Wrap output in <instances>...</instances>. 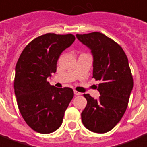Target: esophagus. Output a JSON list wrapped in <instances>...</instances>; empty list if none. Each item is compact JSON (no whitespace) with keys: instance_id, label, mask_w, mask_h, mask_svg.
<instances>
[{"instance_id":"34e87169","label":"esophagus","mask_w":147,"mask_h":147,"mask_svg":"<svg viewBox=\"0 0 147 147\" xmlns=\"http://www.w3.org/2000/svg\"><path fill=\"white\" fill-rule=\"evenodd\" d=\"M74 94H75L76 96H79V95H80V92H78L74 90Z\"/></svg>"}]
</instances>
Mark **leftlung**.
<instances>
[{
    "label": "left lung",
    "instance_id": "left-lung-1",
    "mask_svg": "<svg viewBox=\"0 0 147 147\" xmlns=\"http://www.w3.org/2000/svg\"><path fill=\"white\" fill-rule=\"evenodd\" d=\"M76 38L91 50L93 57L92 76L101 82L95 99L84 94L87 105L82 121L88 130L107 133L116 126L126 110L133 80L127 56L113 40L100 32L76 34Z\"/></svg>",
    "mask_w": 147,
    "mask_h": 147
}]
</instances>
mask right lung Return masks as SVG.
I'll return each instance as SVG.
<instances>
[{"instance_id":"obj_1","label":"right lung","mask_w":147,"mask_h":147,"mask_svg":"<svg viewBox=\"0 0 147 147\" xmlns=\"http://www.w3.org/2000/svg\"><path fill=\"white\" fill-rule=\"evenodd\" d=\"M75 40L71 34L38 37L24 48L16 64L14 88L18 106L27 124L38 133L57 130L73 98L71 88H56L47 78L55 73L59 56Z\"/></svg>"}]
</instances>
